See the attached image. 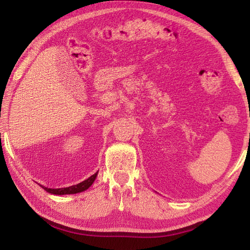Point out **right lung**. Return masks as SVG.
I'll return each instance as SVG.
<instances>
[{"instance_id":"right-lung-1","label":"right lung","mask_w":250,"mask_h":250,"mask_svg":"<svg viewBox=\"0 0 250 250\" xmlns=\"http://www.w3.org/2000/svg\"><path fill=\"white\" fill-rule=\"evenodd\" d=\"M97 174H98V172L95 173L94 175H91L89 179L83 181L82 183H78L76 185H71L69 188H46V186H42V188H44L46 192H48L50 194H54V195H65V194H76V193H80V192H83L86 191L87 188H89L91 184L94 183Z\"/></svg>"}]
</instances>
